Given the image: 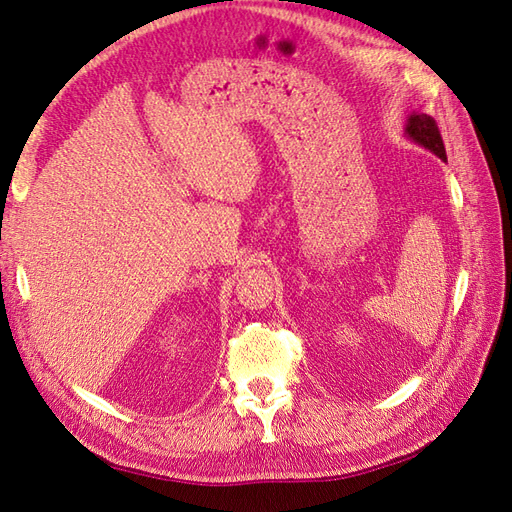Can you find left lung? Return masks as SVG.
<instances>
[{
	"instance_id": "left-lung-1",
	"label": "left lung",
	"mask_w": 512,
	"mask_h": 512,
	"mask_svg": "<svg viewBox=\"0 0 512 512\" xmlns=\"http://www.w3.org/2000/svg\"><path fill=\"white\" fill-rule=\"evenodd\" d=\"M404 134L410 138L412 143L429 149L431 153H436L440 160H446V149H444V143H442L440 130L436 126V121H433L429 115L410 113Z\"/></svg>"
}]
</instances>
